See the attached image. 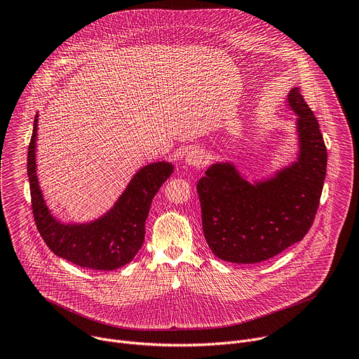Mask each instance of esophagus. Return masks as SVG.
Wrapping results in <instances>:
<instances>
[{"label": "esophagus", "instance_id": "obj_1", "mask_svg": "<svg viewBox=\"0 0 359 359\" xmlns=\"http://www.w3.org/2000/svg\"><path fill=\"white\" fill-rule=\"evenodd\" d=\"M184 162H186V165L193 166V168H203L208 162V156L201 149L193 147V149L187 150L186 156H184Z\"/></svg>", "mask_w": 359, "mask_h": 359}]
</instances>
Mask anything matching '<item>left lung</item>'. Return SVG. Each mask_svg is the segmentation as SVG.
<instances>
[{
	"label": "left lung",
	"mask_w": 359,
	"mask_h": 359,
	"mask_svg": "<svg viewBox=\"0 0 359 359\" xmlns=\"http://www.w3.org/2000/svg\"><path fill=\"white\" fill-rule=\"evenodd\" d=\"M287 104L297 115V162L254 183L233 163H215L197 183L204 237L220 260H269L301 241L313 226L327 173V147L299 88L290 90Z\"/></svg>",
	"instance_id": "left-lung-1"
}]
</instances>
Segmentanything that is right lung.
I'll list each match as a JSON object with an SVG mask.
<instances>
[{"instance_id":"right-lung-1","label":"right lung","mask_w":359,"mask_h":359,"mask_svg":"<svg viewBox=\"0 0 359 359\" xmlns=\"http://www.w3.org/2000/svg\"><path fill=\"white\" fill-rule=\"evenodd\" d=\"M38 115L28 147V179L36 229L58 257L79 267L112 271L133 260L144 240V222L153 197L170 177L173 165L155 162L143 166L129 182L114 208L90 223H61L46 208L36 177Z\"/></svg>"}]
</instances>
